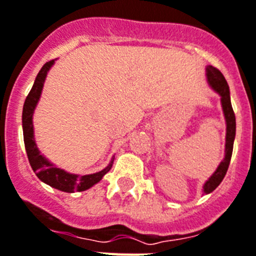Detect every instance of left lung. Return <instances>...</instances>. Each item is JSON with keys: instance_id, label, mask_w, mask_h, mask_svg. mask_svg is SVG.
Instances as JSON below:
<instances>
[{"instance_id": "left-lung-1", "label": "left lung", "mask_w": 256, "mask_h": 256, "mask_svg": "<svg viewBox=\"0 0 256 256\" xmlns=\"http://www.w3.org/2000/svg\"><path fill=\"white\" fill-rule=\"evenodd\" d=\"M207 72V80L208 84L211 86V88L214 92H218L221 98V106H222V112H224L225 122H226V138H225V158L221 161L220 165L218 166L216 172L211 177L208 178V181L206 182L203 186V192L204 194H210L214 188H218L221 181L224 180L225 174H226L229 164H230L232 152H233V143L234 138H236V116H234L233 108H232L230 102V92H229V86H228L226 80H225L224 75L221 74L220 70H218L214 66H207L206 68Z\"/></svg>"}]
</instances>
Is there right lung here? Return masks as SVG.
Returning <instances> with one entry per match:
<instances>
[{"label": "right lung", "instance_id": "add662e5", "mask_svg": "<svg viewBox=\"0 0 256 256\" xmlns=\"http://www.w3.org/2000/svg\"><path fill=\"white\" fill-rule=\"evenodd\" d=\"M53 64H54V60L46 62L42 68V70L38 72V76L35 79V83L32 86L31 91H30L28 96L26 98L24 105H23L22 124L26 152H27V156H28V161L32 170L35 172L40 181L49 184L52 188H57V190L65 191V192L84 191L92 188L98 182L102 181V178L110 170L112 165H113V158H112V161L109 162L106 168L98 172V173L86 176L72 174V173H68L64 169L56 166V165L52 164L48 158H45L40 154V151H38L35 138H34V122H32V117H34V112H35L36 105L38 102V98L42 96L46 74H48L49 68L53 66Z\"/></svg>", "mask_w": 256, "mask_h": 256}]
</instances>
